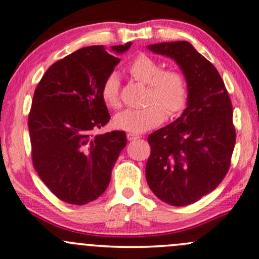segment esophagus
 <instances>
[{
  "mask_svg": "<svg viewBox=\"0 0 259 259\" xmlns=\"http://www.w3.org/2000/svg\"><path fill=\"white\" fill-rule=\"evenodd\" d=\"M126 137H127V140L129 141H135V140H137V139H140V135H136V134H132V133H129L126 135Z\"/></svg>",
  "mask_w": 259,
  "mask_h": 259,
  "instance_id": "obj_1",
  "label": "esophagus"
}]
</instances>
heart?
Segmentation results:
<instances>
[{
    "label": "heart",
    "instance_id": "heart-1",
    "mask_svg": "<svg viewBox=\"0 0 259 259\" xmlns=\"http://www.w3.org/2000/svg\"><path fill=\"white\" fill-rule=\"evenodd\" d=\"M129 74L139 82L148 84L143 109L124 110L116 114L113 124L117 129L132 134H142L160 125L168 116H176L185 107L188 86L183 75L177 70H162V65L148 55L140 54L129 64ZM101 97L107 106L118 109L119 78L116 73L110 74L101 87Z\"/></svg>",
    "mask_w": 259,
    "mask_h": 259
}]
</instances>
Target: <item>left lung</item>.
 <instances>
[{
	"label": "left lung",
	"mask_w": 259,
	"mask_h": 259,
	"mask_svg": "<svg viewBox=\"0 0 259 259\" xmlns=\"http://www.w3.org/2000/svg\"><path fill=\"white\" fill-rule=\"evenodd\" d=\"M147 49L176 61L188 86L182 116L149 135L152 152L146 166L154 195L183 207L211 192L230 168L235 145L232 103L217 68L189 41Z\"/></svg>",
	"instance_id": "obj_1"
}]
</instances>
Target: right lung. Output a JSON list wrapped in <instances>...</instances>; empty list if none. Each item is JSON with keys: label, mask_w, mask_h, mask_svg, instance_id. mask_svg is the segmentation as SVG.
<instances>
[{"label": "right lung", "mask_w": 259, "mask_h": 259, "mask_svg": "<svg viewBox=\"0 0 259 259\" xmlns=\"http://www.w3.org/2000/svg\"><path fill=\"white\" fill-rule=\"evenodd\" d=\"M130 47L80 49L52 64L34 91L28 116L33 166L52 194L69 204L104 194L126 146L124 132L93 133L111 118L101 87L119 63L116 55Z\"/></svg>", "instance_id": "right-lung-1"}]
</instances>
